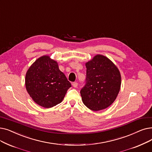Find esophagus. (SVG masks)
<instances>
[{
	"mask_svg": "<svg viewBox=\"0 0 152 152\" xmlns=\"http://www.w3.org/2000/svg\"><path fill=\"white\" fill-rule=\"evenodd\" d=\"M72 86H73L74 88H77V86H78V83H76V82H75V83H73L72 84Z\"/></svg>",
	"mask_w": 152,
	"mask_h": 152,
	"instance_id": "esophagus-1",
	"label": "esophagus"
}]
</instances>
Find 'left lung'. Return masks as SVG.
<instances>
[{
	"label": "left lung",
	"mask_w": 152,
	"mask_h": 152,
	"mask_svg": "<svg viewBox=\"0 0 152 152\" xmlns=\"http://www.w3.org/2000/svg\"><path fill=\"white\" fill-rule=\"evenodd\" d=\"M86 78L80 93L84 104L93 111L106 109L119 92L121 76L116 66L109 58L96 55L86 63Z\"/></svg>",
	"instance_id": "left-lung-1"
}]
</instances>
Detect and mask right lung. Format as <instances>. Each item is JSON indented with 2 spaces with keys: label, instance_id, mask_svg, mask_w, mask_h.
<instances>
[{
  "label": "right lung",
  "instance_id": "right-lung-1",
  "mask_svg": "<svg viewBox=\"0 0 152 152\" xmlns=\"http://www.w3.org/2000/svg\"><path fill=\"white\" fill-rule=\"evenodd\" d=\"M25 86L34 101L45 108L55 106L62 102L71 83L49 56L38 58L28 69Z\"/></svg>",
  "mask_w": 152,
  "mask_h": 152
}]
</instances>
